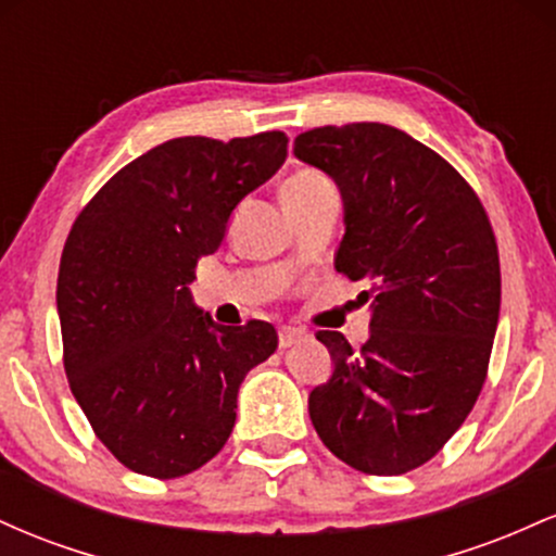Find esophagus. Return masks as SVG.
Masks as SVG:
<instances>
[{
    "mask_svg": "<svg viewBox=\"0 0 556 556\" xmlns=\"http://www.w3.org/2000/svg\"><path fill=\"white\" fill-rule=\"evenodd\" d=\"M303 334L305 331L298 327H279V348H290V344H295Z\"/></svg>",
    "mask_w": 556,
    "mask_h": 556,
    "instance_id": "esophagus-1",
    "label": "esophagus"
}]
</instances>
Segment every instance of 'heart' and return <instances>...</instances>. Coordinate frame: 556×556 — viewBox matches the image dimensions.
Here are the masks:
<instances>
[{
    "instance_id": "1",
    "label": "heart",
    "mask_w": 556,
    "mask_h": 556,
    "mask_svg": "<svg viewBox=\"0 0 556 556\" xmlns=\"http://www.w3.org/2000/svg\"><path fill=\"white\" fill-rule=\"evenodd\" d=\"M329 180L316 169H298L287 177L282 185V198L285 195H308L316 193V190L327 188Z\"/></svg>"
}]
</instances>
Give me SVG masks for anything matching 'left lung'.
Listing matches in <instances>:
<instances>
[{
	"label": "left lung",
	"instance_id": "left-lung-1",
	"mask_svg": "<svg viewBox=\"0 0 556 556\" xmlns=\"http://www.w3.org/2000/svg\"><path fill=\"white\" fill-rule=\"evenodd\" d=\"M292 151L340 188L334 266L371 303L361 350L316 334L334 371L311 392V420L350 468L407 473L450 442L486 381L502 300L489 216L460 172L392 125L314 127Z\"/></svg>",
	"mask_w": 556,
	"mask_h": 556
}]
</instances>
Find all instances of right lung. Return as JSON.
I'll return each instance as SVG.
<instances>
[{"mask_svg":"<svg viewBox=\"0 0 556 556\" xmlns=\"http://www.w3.org/2000/svg\"><path fill=\"white\" fill-rule=\"evenodd\" d=\"M287 136L175 138L91 198L56 277L65 371L101 444L125 468L180 478L225 446L238 389L277 350L266 321L222 327L190 295L198 258L285 164Z\"/></svg>","mask_w":556,"mask_h":556,"instance_id":"1","label":"right lung"}]
</instances>
